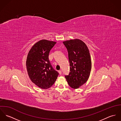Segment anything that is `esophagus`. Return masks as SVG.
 Here are the masks:
<instances>
[{"label": "esophagus", "instance_id": "esophagus-1", "mask_svg": "<svg viewBox=\"0 0 121 121\" xmlns=\"http://www.w3.org/2000/svg\"><path fill=\"white\" fill-rule=\"evenodd\" d=\"M59 73L60 74H61V73H62V71H61V70H59Z\"/></svg>", "mask_w": 121, "mask_h": 121}]
</instances>
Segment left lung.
Segmentation results:
<instances>
[{"label": "left lung", "instance_id": "obj_1", "mask_svg": "<svg viewBox=\"0 0 121 121\" xmlns=\"http://www.w3.org/2000/svg\"><path fill=\"white\" fill-rule=\"evenodd\" d=\"M67 48L70 64L69 74L65 78L69 86L78 88L87 82L92 67L91 57L86 45L79 39L63 42Z\"/></svg>", "mask_w": 121, "mask_h": 121}]
</instances>
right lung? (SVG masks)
I'll use <instances>...</instances> for the list:
<instances>
[{"mask_svg": "<svg viewBox=\"0 0 121 121\" xmlns=\"http://www.w3.org/2000/svg\"><path fill=\"white\" fill-rule=\"evenodd\" d=\"M56 42L42 39L32 47L27 55L26 66L31 81L42 89L50 87L59 73L52 67L48 56Z\"/></svg>", "mask_w": 121, "mask_h": 121, "instance_id": "1", "label": "right lung"}]
</instances>
